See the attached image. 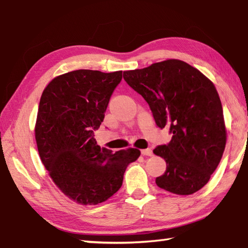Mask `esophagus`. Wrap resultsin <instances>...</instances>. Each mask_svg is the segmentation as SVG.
Here are the masks:
<instances>
[{
    "label": "esophagus",
    "mask_w": 248,
    "mask_h": 248,
    "mask_svg": "<svg viewBox=\"0 0 248 248\" xmlns=\"http://www.w3.org/2000/svg\"><path fill=\"white\" fill-rule=\"evenodd\" d=\"M141 153L143 156H152L153 155V151L151 150V148H145V150H142Z\"/></svg>",
    "instance_id": "34e87169"
}]
</instances>
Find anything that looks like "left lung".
<instances>
[{"mask_svg":"<svg viewBox=\"0 0 248 248\" xmlns=\"http://www.w3.org/2000/svg\"><path fill=\"white\" fill-rule=\"evenodd\" d=\"M124 79L150 105L156 124L169 127L171 141L154 154L167 165L156 178L160 188L190 195L207 184L221 160L227 142L223 110L214 83L179 60L124 71Z\"/></svg>","mask_w":248,"mask_h":248,"instance_id":"left-lung-1","label":"left lung"}]
</instances>
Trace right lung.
Returning <instances> with one entry per match:
<instances>
[{"instance_id":"add662e5","label":"right lung","mask_w":248,"mask_h":248,"mask_svg":"<svg viewBox=\"0 0 248 248\" xmlns=\"http://www.w3.org/2000/svg\"><path fill=\"white\" fill-rule=\"evenodd\" d=\"M123 71L79 69L58 76L41 95L35 141L44 167L57 187L80 205H97L123 186L128 165L141 152L116 153L94 139Z\"/></svg>"}]
</instances>
